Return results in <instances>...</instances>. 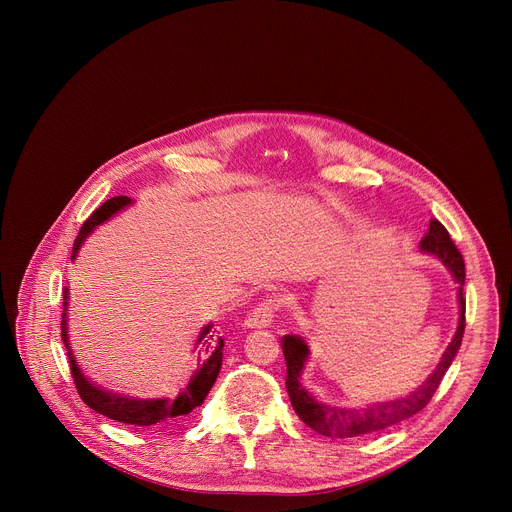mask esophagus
Listing matches in <instances>:
<instances>
[{"label": "esophagus", "mask_w": 512, "mask_h": 512, "mask_svg": "<svg viewBox=\"0 0 512 512\" xmlns=\"http://www.w3.org/2000/svg\"><path fill=\"white\" fill-rule=\"evenodd\" d=\"M275 312V300H263L247 318H245V326L247 328H267L271 324Z\"/></svg>", "instance_id": "1"}]
</instances>
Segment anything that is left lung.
Wrapping results in <instances>:
<instances>
[{"instance_id": "left-lung-1", "label": "left lung", "mask_w": 512, "mask_h": 512, "mask_svg": "<svg viewBox=\"0 0 512 512\" xmlns=\"http://www.w3.org/2000/svg\"><path fill=\"white\" fill-rule=\"evenodd\" d=\"M421 251L431 253L435 257H440L444 265L452 271L456 283H458V302H460V322L458 330L454 334V340L448 344L446 352L442 354L440 364H437L435 371L429 375V379L411 395L387 403H375L364 409H340V407H328L320 403L306 387H302L300 377L304 371V362L310 354L308 344L300 336H283L281 338V348L287 364V375H285V387L289 393V401L298 417L312 427L314 431L336 437V440H350V437L358 435H369L381 429H387L395 423H401L415 413H419L433 397V393L440 387L446 371L450 369V364L462 344L464 328H466V298H464V279H466V269H464V259L458 247L454 245L450 233L446 227L437 221V218H431L429 229L423 235L419 243Z\"/></svg>"}]
</instances>
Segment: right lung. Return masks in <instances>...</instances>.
Segmentation results:
<instances>
[{"label": "right lung", "mask_w": 512, "mask_h": 512, "mask_svg": "<svg viewBox=\"0 0 512 512\" xmlns=\"http://www.w3.org/2000/svg\"><path fill=\"white\" fill-rule=\"evenodd\" d=\"M127 204H131V198L127 196H115L109 198L105 204H101L89 218L85 221V225L79 231V237L75 241V247H72V259L77 257V251L81 249L83 241L87 239V235L101 225L103 221H107L109 216H113L115 212H119L121 208H125ZM66 298H68V289H64V314H62V342L68 348V360H70V375L72 381H75V387L81 395V399L97 413L115 419L119 423H129V425H156L162 421H174V419H182L184 415H188L192 409H196L198 405H202V401L206 399L208 391L212 389L218 371H221L223 364V346L225 340L223 336L216 338L210 332V324L200 332L198 336V344H200V354L204 356L202 367L194 373L192 381L188 383L186 389H182L174 399H129V397H119L113 393H107L103 389H99L97 385H93L83 371L79 369V364L72 358V350L68 346V336H66Z\"/></svg>", "instance_id": "right-lung-1"}]
</instances>
